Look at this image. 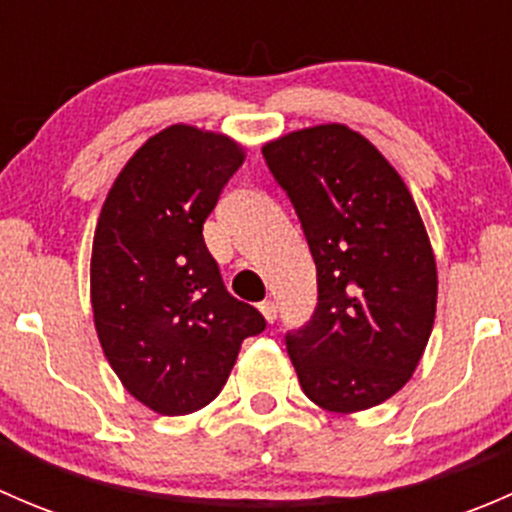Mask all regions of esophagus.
Listing matches in <instances>:
<instances>
[{"label": "esophagus", "instance_id": "1", "mask_svg": "<svg viewBox=\"0 0 512 512\" xmlns=\"http://www.w3.org/2000/svg\"><path fill=\"white\" fill-rule=\"evenodd\" d=\"M260 312H262V317L272 324L277 319V304L272 302V299H265V302H260Z\"/></svg>", "mask_w": 512, "mask_h": 512}]
</instances>
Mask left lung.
Listing matches in <instances>:
<instances>
[{"mask_svg": "<svg viewBox=\"0 0 512 512\" xmlns=\"http://www.w3.org/2000/svg\"><path fill=\"white\" fill-rule=\"evenodd\" d=\"M317 265V307L287 332L304 394L334 414L391 399L421 361L436 317V257L401 175L342 123L262 148Z\"/></svg>", "mask_w": 512, "mask_h": 512, "instance_id": "8db88e82", "label": "left lung"}]
</instances>
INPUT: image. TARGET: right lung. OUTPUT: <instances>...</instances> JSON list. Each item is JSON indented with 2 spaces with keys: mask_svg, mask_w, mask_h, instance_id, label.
I'll return each instance as SVG.
<instances>
[{
  "mask_svg": "<svg viewBox=\"0 0 512 512\" xmlns=\"http://www.w3.org/2000/svg\"><path fill=\"white\" fill-rule=\"evenodd\" d=\"M245 160L223 133L168 126L123 165L101 208L91 252V307L108 364L163 416L208 406L240 344L265 329L232 297L203 223Z\"/></svg>",
  "mask_w": 512,
  "mask_h": 512,
  "instance_id": "right-lung-1",
  "label": "right lung"
}]
</instances>
